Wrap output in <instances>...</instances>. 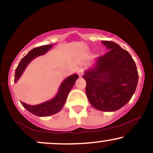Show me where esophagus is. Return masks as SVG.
<instances>
[{"instance_id":"esophagus-1","label":"esophagus","mask_w":153,"mask_h":153,"mask_svg":"<svg viewBox=\"0 0 153 153\" xmlns=\"http://www.w3.org/2000/svg\"><path fill=\"white\" fill-rule=\"evenodd\" d=\"M78 74L80 77H81L82 75L84 74V70L82 68H80V69L78 71Z\"/></svg>"}]
</instances>
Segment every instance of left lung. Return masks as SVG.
<instances>
[{"instance_id":"1","label":"left lung","mask_w":153,"mask_h":153,"mask_svg":"<svg viewBox=\"0 0 153 153\" xmlns=\"http://www.w3.org/2000/svg\"><path fill=\"white\" fill-rule=\"evenodd\" d=\"M108 52L97 59L94 69L82 75L86 81L85 93L96 109L114 111L132 97L138 82L134 59L117 43L102 41Z\"/></svg>"}]
</instances>
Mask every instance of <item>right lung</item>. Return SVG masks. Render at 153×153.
<instances>
[{
	"mask_svg": "<svg viewBox=\"0 0 153 153\" xmlns=\"http://www.w3.org/2000/svg\"><path fill=\"white\" fill-rule=\"evenodd\" d=\"M52 45H43V46L36 47L31 50L25 57H24L19 62L18 67L16 69L14 82H17L19 78L24 72V69L27 65L36 57L45 54L52 47ZM78 78V75L77 74L72 75L67 78L59 87L58 94L57 96L50 101L40 103V104L35 105V106H30L24 102L22 103V106L29 111L33 114L38 116V117H48V116L53 115L57 113L62 108L65 103L68 97V94L74 85L75 81Z\"/></svg>",
	"mask_w": 153,
	"mask_h": 153,
	"instance_id": "add662e5",
	"label": "right lung"
}]
</instances>
